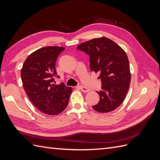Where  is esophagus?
<instances>
[{
    "label": "esophagus",
    "instance_id": "obj_1",
    "mask_svg": "<svg viewBox=\"0 0 160 160\" xmlns=\"http://www.w3.org/2000/svg\"><path fill=\"white\" fill-rule=\"evenodd\" d=\"M79 88L81 89V90L83 92H88L90 91V89H89L88 88H85V87L83 86V85H80Z\"/></svg>",
    "mask_w": 160,
    "mask_h": 160
}]
</instances>
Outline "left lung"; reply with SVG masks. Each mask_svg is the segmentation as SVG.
<instances>
[{
  "mask_svg": "<svg viewBox=\"0 0 160 160\" xmlns=\"http://www.w3.org/2000/svg\"><path fill=\"white\" fill-rule=\"evenodd\" d=\"M77 49L89 56L91 71L100 72L102 88L95 111L108 112L116 109L123 102L130 87L131 74L128 56L124 50L106 37L82 42Z\"/></svg>",
  "mask_w": 160,
  "mask_h": 160,
  "instance_id": "left-lung-1",
  "label": "left lung"
}]
</instances>
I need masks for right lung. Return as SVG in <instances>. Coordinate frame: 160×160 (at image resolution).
Segmentation results:
<instances>
[{
  "instance_id": "right-lung-1",
  "label": "right lung",
  "mask_w": 160,
  "mask_h": 160,
  "mask_svg": "<svg viewBox=\"0 0 160 160\" xmlns=\"http://www.w3.org/2000/svg\"><path fill=\"white\" fill-rule=\"evenodd\" d=\"M64 50L48 46L32 53L26 58L21 71L24 90L32 103L48 115H58L67 108L72 89L63 83L56 85V62Z\"/></svg>"
}]
</instances>
